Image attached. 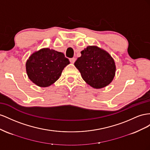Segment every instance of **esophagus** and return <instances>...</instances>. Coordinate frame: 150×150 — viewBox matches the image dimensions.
Masks as SVG:
<instances>
[{"label":"esophagus","instance_id":"34e87169","mask_svg":"<svg viewBox=\"0 0 150 150\" xmlns=\"http://www.w3.org/2000/svg\"><path fill=\"white\" fill-rule=\"evenodd\" d=\"M70 62L71 63H74L75 62V58H71L70 59Z\"/></svg>","mask_w":150,"mask_h":150}]
</instances>
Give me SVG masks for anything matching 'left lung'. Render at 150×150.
I'll return each instance as SVG.
<instances>
[{
  "label": "left lung",
  "mask_w": 150,
  "mask_h": 150,
  "mask_svg": "<svg viewBox=\"0 0 150 150\" xmlns=\"http://www.w3.org/2000/svg\"><path fill=\"white\" fill-rule=\"evenodd\" d=\"M74 65L87 83L101 88L112 82L115 72L113 58L105 51L97 46H88L81 51Z\"/></svg>",
  "instance_id": "obj_1"
}]
</instances>
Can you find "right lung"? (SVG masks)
<instances>
[{
	"label": "right lung",
	"mask_w": 150,
	"mask_h": 150,
	"mask_svg": "<svg viewBox=\"0 0 150 150\" xmlns=\"http://www.w3.org/2000/svg\"><path fill=\"white\" fill-rule=\"evenodd\" d=\"M69 63L63 53L43 48L32 54L25 66L29 79L38 86L46 87L56 82Z\"/></svg>",
	"instance_id": "1"
}]
</instances>
